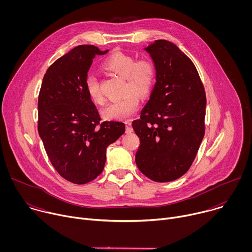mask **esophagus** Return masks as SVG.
<instances>
[{
	"instance_id": "1",
	"label": "esophagus",
	"mask_w": 252,
	"mask_h": 252,
	"mask_svg": "<svg viewBox=\"0 0 252 252\" xmlns=\"http://www.w3.org/2000/svg\"><path fill=\"white\" fill-rule=\"evenodd\" d=\"M132 126H131V125L129 124V123H126V133H130V132H132Z\"/></svg>"
}]
</instances>
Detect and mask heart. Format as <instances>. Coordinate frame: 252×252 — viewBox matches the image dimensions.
Returning <instances> with one entry per match:
<instances>
[{
    "label": "heart",
    "instance_id": "obj_1",
    "mask_svg": "<svg viewBox=\"0 0 252 252\" xmlns=\"http://www.w3.org/2000/svg\"><path fill=\"white\" fill-rule=\"evenodd\" d=\"M102 67L110 73L124 78V96L104 106L101 116L105 120H128L137 110L139 98L147 97L156 81V66L148 58L135 60L131 55L117 52L107 58ZM89 97L96 104L104 101L99 83L95 77L90 76L86 81Z\"/></svg>",
    "mask_w": 252,
    "mask_h": 252
}]
</instances>
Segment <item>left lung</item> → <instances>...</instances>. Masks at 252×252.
Returning a JSON list of instances; mask_svg holds the SVG:
<instances>
[{
  "label": "left lung",
  "instance_id": "8db88e82",
  "mask_svg": "<svg viewBox=\"0 0 252 252\" xmlns=\"http://www.w3.org/2000/svg\"><path fill=\"white\" fill-rule=\"evenodd\" d=\"M145 50L156 66L150 99L132 122L140 145L138 169L157 183L172 182L192 164L204 136L206 96L191 60L174 44L157 40Z\"/></svg>",
  "mask_w": 252,
  "mask_h": 252
}]
</instances>
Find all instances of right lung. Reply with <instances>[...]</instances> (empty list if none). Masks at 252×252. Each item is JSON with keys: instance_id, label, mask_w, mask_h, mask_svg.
Wrapping results in <instances>:
<instances>
[{"instance_id": "1", "label": "right lung", "mask_w": 252, "mask_h": 252, "mask_svg": "<svg viewBox=\"0 0 252 252\" xmlns=\"http://www.w3.org/2000/svg\"><path fill=\"white\" fill-rule=\"evenodd\" d=\"M93 45L74 48L46 71L38 100V130L46 153L61 176L85 185L103 170L106 148L125 133L122 122H103L86 90L96 55Z\"/></svg>"}]
</instances>
